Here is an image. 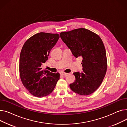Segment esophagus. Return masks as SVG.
<instances>
[{"label": "esophagus", "mask_w": 127, "mask_h": 127, "mask_svg": "<svg viewBox=\"0 0 127 127\" xmlns=\"http://www.w3.org/2000/svg\"><path fill=\"white\" fill-rule=\"evenodd\" d=\"M61 74L62 75H64V76H66V75H68V74H69V73H64V72H62L61 73Z\"/></svg>", "instance_id": "obj_1"}]
</instances>
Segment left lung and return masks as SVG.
<instances>
[{
	"label": "left lung",
	"mask_w": 127,
	"mask_h": 127,
	"mask_svg": "<svg viewBox=\"0 0 127 127\" xmlns=\"http://www.w3.org/2000/svg\"><path fill=\"white\" fill-rule=\"evenodd\" d=\"M61 38L76 58L82 57L83 72L73 73L75 80L71 90L81 95L93 93L101 85L107 68L106 49L100 37L85 28L60 34Z\"/></svg>",
	"instance_id": "obj_1"
}]
</instances>
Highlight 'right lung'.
I'll use <instances>...</instances> for the list:
<instances>
[{
	"label": "right lung",
	"mask_w": 127,
	"mask_h": 127,
	"mask_svg": "<svg viewBox=\"0 0 127 127\" xmlns=\"http://www.w3.org/2000/svg\"><path fill=\"white\" fill-rule=\"evenodd\" d=\"M59 38L58 34L40 32L29 38L21 49L19 74L22 83L33 96L42 97L51 94L60 78L59 73L42 70L51 49Z\"/></svg>",
	"instance_id": "add662e5"
}]
</instances>
